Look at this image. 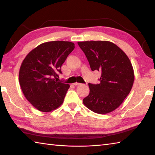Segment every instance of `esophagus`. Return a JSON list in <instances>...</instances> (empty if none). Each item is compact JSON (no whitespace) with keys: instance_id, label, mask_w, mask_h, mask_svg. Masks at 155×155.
I'll return each mask as SVG.
<instances>
[{"instance_id":"obj_1","label":"esophagus","mask_w":155,"mask_h":155,"mask_svg":"<svg viewBox=\"0 0 155 155\" xmlns=\"http://www.w3.org/2000/svg\"><path fill=\"white\" fill-rule=\"evenodd\" d=\"M73 84L74 85V86H78V85H81V83H74Z\"/></svg>"}]
</instances>
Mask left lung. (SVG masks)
<instances>
[{
    "label": "left lung",
    "instance_id": "left-lung-1",
    "mask_svg": "<svg viewBox=\"0 0 155 155\" xmlns=\"http://www.w3.org/2000/svg\"><path fill=\"white\" fill-rule=\"evenodd\" d=\"M78 45L91 70L101 72L99 84L88 83L90 93L83 103L94 113H109L123 103L133 87L132 64L127 55L111 42L84 41L78 42Z\"/></svg>",
    "mask_w": 155,
    "mask_h": 155
}]
</instances>
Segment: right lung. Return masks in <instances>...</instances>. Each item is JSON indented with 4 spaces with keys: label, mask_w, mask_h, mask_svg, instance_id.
I'll return each instance as SVG.
<instances>
[{
    "label": "right lung",
    "mask_w": 155,
    "mask_h": 155,
    "mask_svg": "<svg viewBox=\"0 0 155 155\" xmlns=\"http://www.w3.org/2000/svg\"><path fill=\"white\" fill-rule=\"evenodd\" d=\"M74 44L68 41L44 42L26 56L19 71V83L23 94L37 110L44 113L57 109L62 104L70 85L58 82L61 68Z\"/></svg>",
    "instance_id": "right-lung-1"
}]
</instances>
